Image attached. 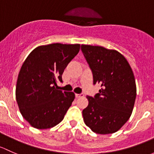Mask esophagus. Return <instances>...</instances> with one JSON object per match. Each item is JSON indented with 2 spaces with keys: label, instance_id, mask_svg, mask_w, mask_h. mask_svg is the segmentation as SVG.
Wrapping results in <instances>:
<instances>
[{
  "label": "esophagus",
  "instance_id": "34e87169",
  "mask_svg": "<svg viewBox=\"0 0 154 154\" xmlns=\"http://www.w3.org/2000/svg\"><path fill=\"white\" fill-rule=\"evenodd\" d=\"M81 96H84V94H78V93H75V97L79 98Z\"/></svg>",
  "mask_w": 154,
  "mask_h": 154
}]
</instances>
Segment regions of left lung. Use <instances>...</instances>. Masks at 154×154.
<instances>
[{
    "label": "left lung",
    "mask_w": 154,
    "mask_h": 154,
    "mask_svg": "<svg viewBox=\"0 0 154 154\" xmlns=\"http://www.w3.org/2000/svg\"><path fill=\"white\" fill-rule=\"evenodd\" d=\"M82 50L92 69L93 84L101 85L94 98L87 96L84 122L94 133L118 131L128 122L136 97L134 72L124 55L101 46L82 44Z\"/></svg>",
    "instance_id": "8db88e82"
}]
</instances>
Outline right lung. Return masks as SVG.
<instances>
[{
	"label": "right lung",
	"mask_w": 154,
	"mask_h": 154,
	"mask_svg": "<svg viewBox=\"0 0 154 154\" xmlns=\"http://www.w3.org/2000/svg\"><path fill=\"white\" fill-rule=\"evenodd\" d=\"M80 44L60 43L32 50L22 64L15 96L22 116L32 127L48 129L59 124L75 99L73 92L57 90L64 69L79 53Z\"/></svg>",
	"instance_id": "obj_1"
}]
</instances>
